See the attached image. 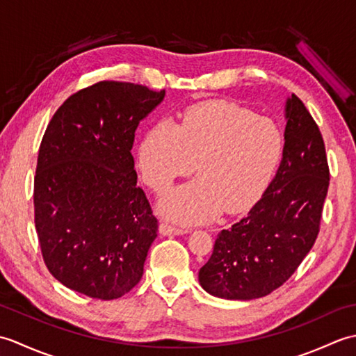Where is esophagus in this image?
I'll list each match as a JSON object with an SVG mask.
<instances>
[{
    "label": "esophagus",
    "instance_id": "34e87169",
    "mask_svg": "<svg viewBox=\"0 0 356 356\" xmlns=\"http://www.w3.org/2000/svg\"><path fill=\"white\" fill-rule=\"evenodd\" d=\"M159 231H161V234H163V236H182V234H186L188 228H180V226H174V225H170V223H161V226H159Z\"/></svg>",
    "mask_w": 356,
    "mask_h": 356
}]
</instances>
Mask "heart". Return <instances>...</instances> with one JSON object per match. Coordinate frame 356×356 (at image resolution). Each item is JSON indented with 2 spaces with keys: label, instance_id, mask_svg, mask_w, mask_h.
Here are the masks:
<instances>
[{
  "label": "heart",
  "instance_id": "b5f03b06",
  "mask_svg": "<svg viewBox=\"0 0 356 356\" xmlns=\"http://www.w3.org/2000/svg\"><path fill=\"white\" fill-rule=\"evenodd\" d=\"M284 151V136L269 118L226 101L186 108L177 127L156 124L140 142L138 165L159 194L194 171L199 179L161 202V211L184 223L207 222L223 209L238 214L266 190Z\"/></svg>",
  "mask_w": 356,
  "mask_h": 356
}]
</instances>
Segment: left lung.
Segmentation results:
<instances>
[{
  "instance_id": "1",
  "label": "left lung",
  "mask_w": 356,
  "mask_h": 356,
  "mask_svg": "<svg viewBox=\"0 0 356 356\" xmlns=\"http://www.w3.org/2000/svg\"><path fill=\"white\" fill-rule=\"evenodd\" d=\"M284 151L275 177L251 211L218 232L199 270L203 289L226 300L264 297L286 283L320 232L329 188L326 147L298 96L286 102Z\"/></svg>"
}]
</instances>
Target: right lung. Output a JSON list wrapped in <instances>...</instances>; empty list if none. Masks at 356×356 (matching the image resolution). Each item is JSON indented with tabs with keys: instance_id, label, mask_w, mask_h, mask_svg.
I'll use <instances>...</instances> for the list:
<instances>
[{
	"instance_id": "add662e5",
	"label": "right lung",
	"mask_w": 356,
	"mask_h": 356,
	"mask_svg": "<svg viewBox=\"0 0 356 356\" xmlns=\"http://www.w3.org/2000/svg\"><path fill=\"white\" fill-rule=\"evenodd\" d=\"M163 96L101 81L73 93L47 125L33 185L35 226L45 266L72 291L115 300L142 278L157 218L136 185L131 148L139 122Z\"/></svg>"
}]
</instances>
